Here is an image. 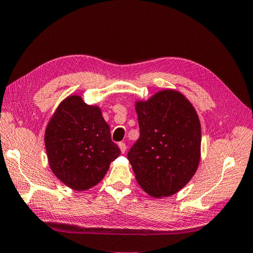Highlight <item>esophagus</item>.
I'll list each match as a JSON object with an SVG mask.
<instances>
[{"label": "esophagus", "mask_w": 253, "mask_h": 253, "mask_svg": "<svg viewBox=\"0 0 253 253\" xmlns=\"http://www.w3.org/2000/svg\"><path fill=\"white\" fill-rule=\"evenodd\" d=\"M118 146H119V149H121L122 153L125 154L126 153V144H125V142H119Z\"/></svg>", "instance_id": "obj_1"}]
</instances>
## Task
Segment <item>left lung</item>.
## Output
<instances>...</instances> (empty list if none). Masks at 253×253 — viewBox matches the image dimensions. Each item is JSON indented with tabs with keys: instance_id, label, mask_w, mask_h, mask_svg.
Instances as JSON below:
<instances>
[{
	"instance_id": "left-lung-1",
	"label": "left lung",
	"mask_w": 253,
	"mask_h": 253,
	"mask_svg": "<svg viewBox=\"0 0 253 253\" xmlns=\"http://www.w3.org/2000/svg\"><path fill=\"white\" fill-rule=\"evenodd\" d=\"M140 135L128 153L139 186L154 198L176 194L199 166L201 127L195 107L180 91L164 89L137 100Z\"/></svg>"
}]
</instances>
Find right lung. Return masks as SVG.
I'll use <instances>...</instances> for the list:
<instances>
[{"mask_svg":"<svg viewBox=\"0 0 253 253\" xmlns=\"http://www.w3.org/2000/svg\"><path fill=\"white\" fill-rule=\"evenodd\" d=\"M49 168L64 185L87 190L102 180L119 155L102 109L79 95L62 100L45 129Z\"/></svg>","mask_w":253,"mask_h":253,"instance_id":"obj_1","label":"right lung"}]
</instances>
